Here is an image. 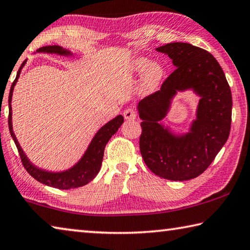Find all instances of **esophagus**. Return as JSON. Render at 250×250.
Here are the masks:
<instances>
[{"instance_id":"esophagus-1","label":"esophagus","mask_w":250,"mask_h":250,"mask_svg":"<svg viewBox=\"0 0 250 250\" xmlns=\"http://www.w3.org/2000/svg\"><path fill=\"white\" fill-rule=\"evenodd\" d=\"M136 116H137V113H136V111H135L134 108H132V107H129V108H126L125 111H124V117H125V120H135V118H136Z\"/></svg>"}]
</instances>
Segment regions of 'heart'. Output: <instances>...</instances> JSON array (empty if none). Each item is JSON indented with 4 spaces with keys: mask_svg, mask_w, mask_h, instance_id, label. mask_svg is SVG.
Segmentation results:
<instances>
[{
    "mask_svg": "<svg viewBox=\"0 0 250 250\" xmlns=\"http://www.w3.org/2000/svg\"><path fill=\"white\" fill-rule=\"evenodd\" d=\"M132 70L135 72H143V87L147 91L155 90L163 80L164 68L158 62H149L146 58H137L133 61Z\"/></svg>",
    "mask_w": 250,
    "mask_h": 250,
    "instance_id": "1",
    "label": "heart"
}]
</instances>
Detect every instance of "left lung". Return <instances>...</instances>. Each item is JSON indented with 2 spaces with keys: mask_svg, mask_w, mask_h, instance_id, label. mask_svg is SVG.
Returning <instances> with one entry per match:
<instances>
[{
  "mask_svg": "<svg viewBox=\"0 0 250 250\" xmlns=\"http://www.w3.org/2000/svg\"><path fill=\"white\" fill-rule=\"evenodd\" d=\"M172 59L176 70L160 90L138 103L143 132L139 148L152 172L172 181L199 177L224 146L230 132L231 92L224 71L208 51L187 42L156 49ZM192 89L200 96L197 118L189 133L173 134L160 123L178 90Z\"/></svg>",
  "mask_w": 250,
  "mask_h": 250,
  "instance_id": "1",
  "label": "left lung"
}]
</instances>
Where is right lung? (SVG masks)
<instances>
[{"instance_id":"add662e5","label":"right lung","mask_w":250,"mask_h":250,"mask_svg":"<svg viewBox=\"0 0 250 250\" xmlns=\"http://www.w3.org/2000/svg\"><path fill=\"white\" fill-rule=\"evenodd\" d=\"M37 52H47V54H57L60 56H72L71 52L67 49H63L60 46H46L39 48ZM26 63V60L21 63V68L17 71L16 78L14 82L12 83L10 95H8V128H10L11 136L14 141L15 145L19 150V154L21 156V164H23L24 168L26 169L30 176L34 179H36L42 185L49 186L52 188H57V189L61 190H69L74 189V188L83 187L89 183L90 181L93 180L96 174L99 173L101 169V165H102L103 156H104V149L106 146L107 142L109 141L114 134L117 132V129L121 127V125L124 122V117L122 115H118L115 118H113L112 121L106 123L104 126H102L99 129V132L95 134V136L92 139L89 147H87L84 155L82 156V158L78 161V163L73 166L72 168L61 172H50L46 171V170L39 169L36 166H34L30 163L27 156L25 155V152L21 149L20 146V143L17 142V138L15 136L14 132H13V125H12V95L13 90L16 84L17 80H19L20 74L21 71V68L24 67Z\"/></svg>"}]
</instances>
